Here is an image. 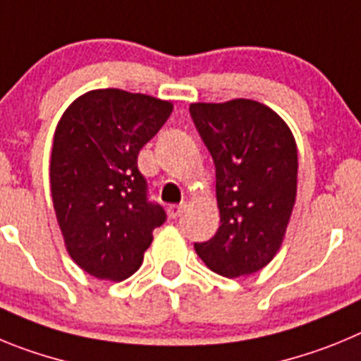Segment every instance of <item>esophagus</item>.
Listing matches in <instances>:
<instances>
[{
	"label": "esophagus",
	"mask_w": 361,
	"mask_h": 361,
	"mask_svg": "<svg viewBox=\"0 0 361 361\" xmlns=\"http://www.w3.org/2000/svg\"><path fill=\"white\" fill-rule=\"evenodd\" d=\"M183 209H185V204L183 203H180V204H171V207H169L167 209V214H169V217H178L180 216L181 212H183Z\"/></svg>",
	"instance_id": "obj_1"
}]
</instances>
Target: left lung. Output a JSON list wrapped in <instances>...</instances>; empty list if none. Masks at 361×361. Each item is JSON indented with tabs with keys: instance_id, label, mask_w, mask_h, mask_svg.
I'll list each match as a JSON object with an SVG mask.
<instances>
[{
	"instance_id": "left-lung-1",
	"label": "left lung",
	"mask_w": 361,
	"mask_h": 361,
	"mask_svg": "<svg viewBox=\"0 0 361 361\" xmlns=\"http://www.w3.org/2000/svg\"><path fill=\"white\" fill-rule=\"evenodd\" d=\"M190 116L216 165L221 225L197 255L223 277L264 268L284 239L297 197L293 133L268 106L250 99L190 104Z\"/></svg>"
}]
</instances>
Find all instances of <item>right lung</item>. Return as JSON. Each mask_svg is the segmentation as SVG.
Instances as JSON below:
<instances>
[{
	"label": "right lung",
	"instance_id": "right-lung-1",
	"mask_svg": "<svg viewBox=\"0 0 361 361\" xmlns=\"http://www.w3.org/2000/svg\"><path fill=\"white\" fill-rule=\"evenodd\" d=\"M173 113L169 100L116 87L93 90L68 106L55 128L50 188L70 257L97 279L131 277L164 225L147 200L138 152Z\"/></svg>",
	"mask_w": 361,
	"mask_h": 361
}]
</instances>
